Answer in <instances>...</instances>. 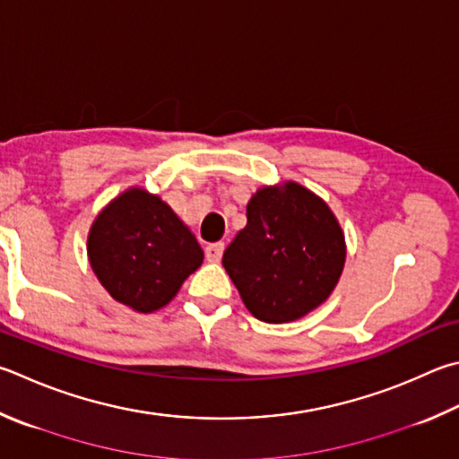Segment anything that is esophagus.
<instances>
[{
	"mask_svg": "<svg viewBox=\"0 0 459 459\" xmlns=\"http://www.w3.org/2000/svg\"><path fill=\"white\" fill-rule=\"evenodd\" d=\"M204 253H206V261L219 263L221 258H222V253H224V243H211V245H206Z\"/></svg>",
	"mask_w": 459,
	"mask_h": 459,
	"instance_id": "obj_1",
	"label": "esophagus"
}]
</instances>
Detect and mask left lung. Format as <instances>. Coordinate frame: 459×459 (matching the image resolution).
Returning <instances> with one entry per match:
<instances>
[{
	"mask_svg": "<svg viewBox=\"0 0 459 459\" xmlns=\"http://www.w3.org/2000/svg\"><path fill=\"white\" fill-rule=\"evenodd\" d=\"M345 235L327 203L297 182L263 186L222 266L258 321L290 323L325 303L345 264Z\"/></svg>",
	"mask_w": 459,
	"mask_h": 459,
	"instance_id": "1",
	"label": "left lung"
}]
</instances>
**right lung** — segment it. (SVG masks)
<instances>
[{
	"mask_svg": "<svg viewBox=\"0 0 459 459\" xmlns=\"http://www.w3.org/2000/svg\"><path fill=\"white\" fill-rule=\"evenodd\" d=\"M88 258L112 299L138 313H154L177 297L204 253L160 196L134 186L96 216Z\"/></svg>",
	"mask_w": 459,
	"mask_h": 459,
	"instance_id": "obj_1",
	"label": "right lung"
}]
</instances>
